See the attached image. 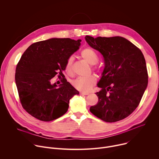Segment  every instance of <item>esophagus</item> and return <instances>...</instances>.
<instances>
[{
	"instance_id": "1",
	"label": "esophagus",
	"mask_w": 159,
	"mask_h": 159,
	"mask_svg": "<svg viewBox=\"0 0 159 159\" xmlns=\"http://www.w3.org/2000/svg\"><path fill=\"white\" fill-rule=\"evenodd\" d=\"M80 95H89V93H84V92H80Z\"/></svg>"
}]
</instances>
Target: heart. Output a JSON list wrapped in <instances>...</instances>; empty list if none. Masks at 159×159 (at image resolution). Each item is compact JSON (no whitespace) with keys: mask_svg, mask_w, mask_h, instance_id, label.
<instances>
[{"mask_svg":"<svg viewBox=\"0 0 159 159\" xmlns=\"http://www.w3.org/2000/svg\"><path fill=\"white\" fill-rule=\"evenodd\" d=\"M81 57L83 59L87 61L89 64L93 65V70L96 72H99L100 69L94 65L96 64L98 61V57L96 53L90 48H87L84 49L81 52ZM74 58L71 56L68 58L65 66L66 70L71 73L73 70V64H74ZM96 77L94 75H90L87 77H79L73 80L72 84L73 86L77 90H80L82 92H89L90 91L93 87L95 85L96 82Z\"/></svg>","mask_w":159,"mask_h":159,"instance_id":"b5f03b06","label":"heart"}]
</instances>
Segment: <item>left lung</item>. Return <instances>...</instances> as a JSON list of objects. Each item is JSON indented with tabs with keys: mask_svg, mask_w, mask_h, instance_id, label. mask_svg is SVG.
Masks as SVG:
<instances>
[{
	"mask_svg": "<svg viewBox=\"0 0 159 159\" xmlns=\"http://www.w3.org/2000/svg\"><path fill=\"white\" fill-rule=\"evenodd\" d=\"M85 38L101 53L105 64L98 84L101 90L96 93L99 101L90 111L106 122L123 120L139 106L147 87L144 56L138 47L121 36Z\"/></svg>",
	"mask_w": 159,
	"mask_h": 159,
	"instance_id": "8db88e82",
	"label": "left lung"
}]
</instances>
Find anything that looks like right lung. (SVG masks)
Returning <instances> with one entry per match:
<instances>
[{
    "label": "right lung",
    "mask_w": 159,
    "mask_h": 159,
    "mask_svg": "<svg viewBox=\"0 0 159 159\" xmlns=\"http://www.w3.org/2000/svg\"><path fill=\"white\" fill-rule=\"evenodd\" d=\"M80 39L52 38L34 43L21 56L15 80L20 104L34 118L56 120L66 112L70 99L79 93L63 78L66 61L79 49ZM62 77L58 88L51 79Z\"/></svg>",
    "instance_id": "1"
}]
</instances>
